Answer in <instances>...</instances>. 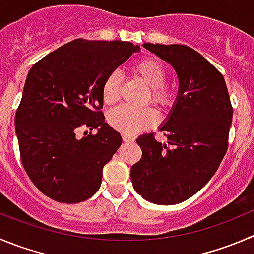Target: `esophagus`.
<instances>
[{
  "instance_id": "obj_1",
  "label": "esophagus",
  "mask_w": 254,
  "mask_h": 254,
  "mask_svg": "<svg viewBox=\"0 0 254 254\" xmlns=\"http://www.w3.org/2000/svg\"><path fill=\"white\" fill-rule=\"evenodd\" d=\"M122 138H123V142H127V143H129V142H133L134 141V137L133 136H129V134H123Z\"/></svg>"
}]
</instances>
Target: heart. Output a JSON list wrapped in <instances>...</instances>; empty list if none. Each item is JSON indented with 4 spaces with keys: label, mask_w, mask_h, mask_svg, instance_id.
<instances>
[{
    "label": "heart",
    "mask_w": 254,
    "mask_h": 254,
    "mask_svg": "<svg viewBox=\"0 0 254 254\" xmlns=\"http://www.w3.org/2000/svg\"><path fill=\"white\" fill-rule=\"evenodd\" d=\"M133 73L149 87L152 103L161 108H168L175 102V93L165 86L167 72L165 66L156 59H143L133 64ZM122 77L118 71L107 74L102 84V98L107 105H113L118 101L121 93ZM108 123L113 128L126 134H134L149 128L157 122V113L153 108H132L120 106L108 113Z\"/></svg>",
    "instance_id": "b5f03b06"
}]
</instances>
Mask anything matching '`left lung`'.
<instances>
[{
	"label": "left lung",
	"instance_id": "8db88e82",
	"mask_svg": "<svg viewBox=\"0 0 254 254\" xmlns=\"http://www.w3.org/2000/svg\"><path fill=\"white\" fill-rule=\"evenodd\" d=\"M168 62L178 77V93L161 127L168 144L153 133L136 139L142 157L131 168L134 190L156 204H177L207 185L228 148L233 108L221 72L185 45L143 43Z\"/></svg>",
	"mask_w": 254,
	"mask_h": 254
}]
</instances>
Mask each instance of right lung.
Wrapping results in <instances>:
<instances>
[{"mask_svg":"<svg viewBox=\"0 0 254 254\" xmlns=\"http://www.w3.org/2000/svg\"><path fill=\"white\" fill-rule=\"evenodd\" d=\"M139 51L131 42L78 38L28 72L14 117L21 161L33 185L53 201L78 203L101 187L103 167L122 143L101 112L102 84ZM81 128L90 132L79 137Z\"/></svg>","mask_w":254,"mask_h":254,"instance_id":"1","label":"right lung"}]
</instances>
